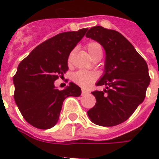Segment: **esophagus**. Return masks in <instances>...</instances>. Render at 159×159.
<instances>
[{
    "label": "esophagus",
    "mask_w": 159,
    "mask_h": 159,
    "mask_svg": "<svg viewBox=\"0 0 159 159\" xmlns=\"http://www.w3.org/2000/svg\"><path fill=\"white\" fill-rule=\"evenodd\" d=\"M87 93H88V91L86 89H84V88H82V95H85Z\"/></svg>",
    "instance_id": "34e87169"
}]
</instances>
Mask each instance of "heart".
I'll list each match as a JSON object with an SVG mask.
<instances>
[{
  "label": "heart",
  "instance_id": "1",
  "mask_svg": "<svg viewBox=\"0 0 159 159\" xmlns=\"http://www.w3.org/2000/svg\"><path fill=\"white\" fill-rule=\"evenodd\" d=\"M87 50L89 52L90 56L92 59L98 58V57H102V49L100 43L96 41H91L86 45ZM73 56V52H71L68 57V60L71 61V57ZM98 79V75L94 71H84V70H80L74 73L72 76L73 81L77 84L78 85L84 88L90 86L91 84L95 83Z\"/></svg>",
  "mask_w": 159,
  "mask_h": 159
}]
</instances>
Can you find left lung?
<instances>
[{"instance_id": "8db88e82", "label": "left lung", "mask_w": 159, "mask_h": 159, "mask_svg": "<svg viewBox=\"0 0 159 159\" xmlns=\"http://www.w3.org/2000/svg\"><path fill=\"white\" fill-rule=\"evenodd\" d=\"M86 36L99 42L106 51L105 73L94 91L96 103L88 111L92 122L113 127L125 122L144 100L151 78L145 60L119 32L95 26Z\"/></svg>"}]
</instances>
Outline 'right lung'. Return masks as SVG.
<instances>
[{
  "mask_svg": "<svg viewBox=\"0 0 159 159\" xmlns=\"http://www.w3.org/2000/svg\"><path fill=\"white\" fill-rule=\"evenodd\" d=\"M88 29L62 32L48 39L18 65L13 76L14 99L24 119L36 128L54 127L64 99L80 95L81 89L76 84L70 83L66 89L60 91L54 81L67 72L70 52Z\"/></svg>",
  "mask_w": 159,
  "mask_h": 159,
  "instance_id": "right-lung-1",
  "label": "right lung"
}]
</instances>
